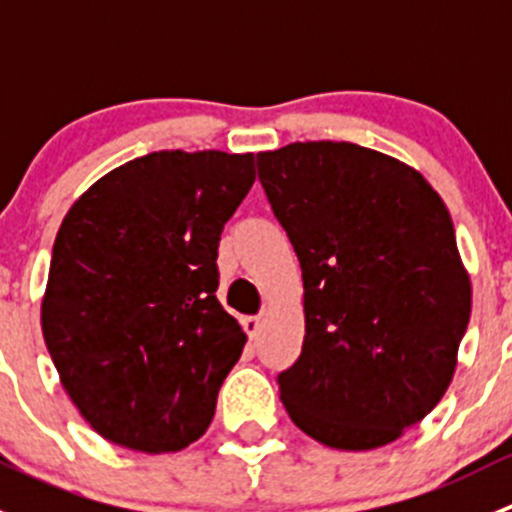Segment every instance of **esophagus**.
<instances>
[{
    "label": "esophagus",
    "mask_w": 512,
    "mask_h": 512,
    "mask_svg": "<svg viewBox=\"0 0 512 512\" xmlns=\"http://www.w3.org/2000/svg\"><path fill=\"white\" fill-rule=\"evenodd\" d=\"M240 324H242V329H245L247 337H250V339H255L257 332H260V317H242Z\"/></svg>",
    "instance_id": "1"
}]
</instances>
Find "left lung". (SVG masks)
I'll return each instance as SVG.
<instances>
[{"instance_id":"left-lung-1","label":"left lung","mask_w":512,"mask_h":512,"mask_svg":"<svg viewBox=\"0 0 512 512\" xmlns=\"http://www.w3.org/2000/svg\"><path fill=\"white\" fill-rule=\"evenodd\" d=\"M257 173L304 285V344L277 379L282 404L324 446H386L456 374L471 275L451 213L416 168L347 141L257 153Z\"/></svg>"}]
</instances>
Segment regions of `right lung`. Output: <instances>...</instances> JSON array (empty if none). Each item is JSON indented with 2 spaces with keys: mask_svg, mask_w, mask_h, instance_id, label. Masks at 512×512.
<instances>
[{
  "mask_svg": "<svg viewBox=\"0 0 512 512\" xmlns=\"http://www.w3.org/2000/svg\"><path fill=\"white\" fill-rule=\"evenodd\" d=\"M252 153L158 151L79 195L56 232L41 332L98 436L170 453L208 431L247 337L220 307L218 242Z\"/></svg>",
  "mask_w": 512,
  "mask_h": 512,
  "instance_id": "right-lung-1",
  "label": "right lung"
}]
</instances>
